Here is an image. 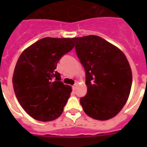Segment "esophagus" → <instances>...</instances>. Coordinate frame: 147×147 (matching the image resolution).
<instances>
[{
    "label": "esophagus",
    "instance_id": "obj_1",
    "mask_svg": "<svg viewBox=\"0 0 147 147\" xmlns=\"http://www.w3.org/2000/svg\"><path fill=\"white\" fill-rule=\"evenodd\" d=\"M76 86H77V84H75V85H74L72 86V89H73V90H75L76 89Z\"/></svg>",
    "mask_w": 147,
    "mask_h": 147
}]
</instances>
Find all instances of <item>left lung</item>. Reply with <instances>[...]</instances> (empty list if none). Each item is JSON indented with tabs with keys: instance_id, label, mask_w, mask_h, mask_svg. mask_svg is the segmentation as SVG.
Wrapping results in <instances>:
<instances>
[{
	"instance_id": "left-lung-1",
	"label": "left lung",
	"mask_w": 147,
	"mask_h": 147,
	"mask_svg": "<svg viewBox=\"0 0 147 147\" xmlns=\"http://www.w3.org/2000/svg\"><path fill=\"white\" fill-rule=\"evenodd\" d=\"M76 53L85 71L88 90L80 102L85 113L108 120L127 102L132 75L125 55L115 45L95 35L73 38Z\"/></svg>"
}]
</instances>
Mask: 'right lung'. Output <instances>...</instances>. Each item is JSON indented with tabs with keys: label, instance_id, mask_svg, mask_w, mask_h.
<instances>
[{
	"label": "right lung",
	"instance_id": "right-lung-1",
	"mask_svg": "<svg viewBox=\"0 0 147 147\" xmlns=\"http://www.w3.org/2000/svg\"><path fill=\"white\" fill-rule=\"evenodd\" d=\"M74 48L73 39L45 37L20 56L12 78L15 96L23 110L40 121L60 116L72 91L56 71L62 56Z\"/></svg>",
	"mask_w": 147,
	"mask_h": 147
}]
</instances>
